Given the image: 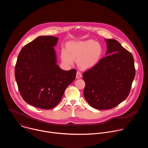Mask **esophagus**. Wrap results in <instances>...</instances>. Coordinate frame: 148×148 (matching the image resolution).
Segmentation results:
<instances>
[{"instance_id":"34e87169","label":"esophagus","mask_w":148,"mask_h":148,"mask_svg":"<svg viewBox=\"0 0 148 148\" xmlns=\"http://www.w3.org/2000/svg\"><path fill=\"white\" fill-rule=\"evenodd\" d=\"M82 77V74L79 71H78L76 74V78H80Z\"/></svg>"}]
</instances>
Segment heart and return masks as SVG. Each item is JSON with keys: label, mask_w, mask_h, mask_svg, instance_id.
<instances>
[{"label": "heart", "mask_w": 148, "mask_h": 148, "mask_svg": "<svg viewBox=\"0 0 148 148\" xmlns=\"http://www.w3.org/2000/svg\"><path fill=\"white\" fill-rule=\"evenodd\" d=\"M103 53L102 46L93 40L71 42L66 50L61 51L62 61L72 64L74 60L78 61L79 67L88 69L97 65Z\"/></svg>", "instance_id": "obj_1"}]
</instances>
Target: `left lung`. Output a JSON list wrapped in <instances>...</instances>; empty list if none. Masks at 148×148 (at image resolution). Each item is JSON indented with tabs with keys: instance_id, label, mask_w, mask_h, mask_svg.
Wrapping results in <instances>:
<instances>
[{
	"instance_id": "8db88e82",
	"label": "left lung",
	"mask_w": 148,
	"mask_h": 148,
	"mask_svg": "<svg viewBox=\"0 0 148 148\" xmlns=\"http://www.w3.org/2000/svg\"><path fill=\"white\" fill-rule=\"evenodd\" d=\"M108 55L84 72V95L91 106L109 110L117 106L129 95L135 76L132 54L114 39H105Z\"/></svg>"
}]
</instances>
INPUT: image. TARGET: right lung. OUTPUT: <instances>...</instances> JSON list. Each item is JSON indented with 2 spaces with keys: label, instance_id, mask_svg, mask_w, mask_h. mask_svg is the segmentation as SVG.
Wrapping results in <instances>:
<instances>
[{
  "label": "right lung",
  "instance_id": "right-lung-1",
  "mask_svg": "<svg viewBox=\"0 0 148 148\" xmlns=\"http://www.w3.org/2000/svg\"><path fill=\"white\" fill-rule=\"evenodd\" d=\"M57 41L51 36L38 37L25 45L17 57L14 75L20 94L38 108H54L76 77L75 69L64 71L56 64L53 47Z\"/></svg>",
  "mask_w": 148,
  "mask_h": 148
}]
</instances>
